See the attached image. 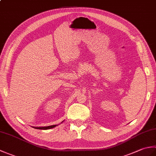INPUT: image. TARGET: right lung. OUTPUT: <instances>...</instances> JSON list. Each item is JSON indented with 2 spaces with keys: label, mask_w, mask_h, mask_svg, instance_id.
<instances>
[{
  "label": "right lung",
  "mask_w": 156,
  "mask_h": 156,
  "mask_svg": "<svg viewBox=\"0 0 156 156\" xmlns=\"http://www.w3.org/2000/svg\"><path fill=\"white\" fill-rule=\"evenodd\" d=\"M57 125H50V126H48V127H34L35 129H51L56 127Z\"/></svg>",
  "instance_id": "right-lung-1"
}]
</instances>
